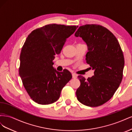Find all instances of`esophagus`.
Wrapping results in <instances>:
<instances>
[{
    "label": "esophagus",
    "mask_w": 132,
    "mask_h": 132,
    "mask_svg": "<svg viewBox=\"0 0 132 132\" xmlns=\"http://www.w3.org/2000/svg\"><path fill=\"white\" fill-rule=\"evenodd\" d=\"M77 74H74V73H73L72 74V77H73V78H74V79H76L77 78Z\"/></svg>",
    "instance_id": "34e87169"
}]
</instances>
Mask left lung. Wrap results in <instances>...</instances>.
Listing matches in <instances>:
<instances>
[{
	"instance_id": "left-lung-1",
	"label": "left lung",
	"mask_w": 132,
	"mask_h": 132,
	"mask_svg": "<svg viewBox=\"0 0 132 132\" xmlns=\"http://www.w3.org/2000/svg\"><path fill=\"white\" fill-rule=\"evenodd\" d=\"M75 36L86 43V63L94 70V75L87 80L78 76L77 99L89 107L101 106L113 96L122 81L125 60L121 46L114 35L100 25L80 26Z\"/></svg>"
}]
</instances>
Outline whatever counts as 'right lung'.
I'll list each match as a JSON object with an SVG mask.
<instances>
[{
    "mask_svg": "<svg viewBox=\"0 0 132 132\" xmlns=\"http://www.w3.org/2000/svg\"><path fill=\"white\" fill-rule=\"evenodd\" d=\"M78 27L50 24L34 30L27 37L20 56L19 75L27 93L38 104L57 101L72 78L68 70L55 69L53 60Z\"/></svg>",
    "mask_w": 132,
    "mask_h": 132,
    "instance_id": "right-lung-1",
    "label": "right lung"
}]
</instances>
